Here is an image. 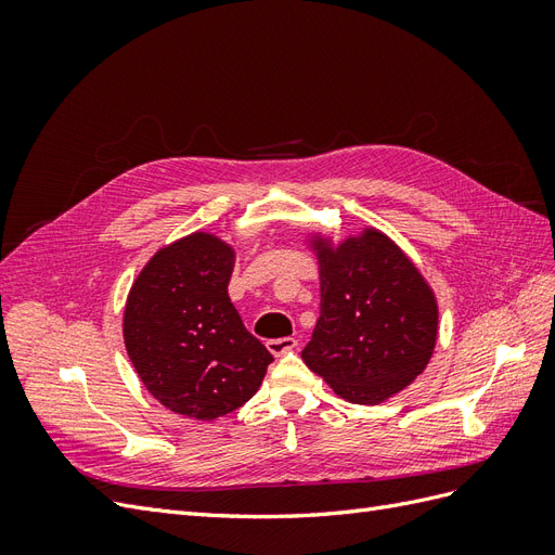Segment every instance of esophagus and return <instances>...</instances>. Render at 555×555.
Listing matches in <instances>:
<instances>
[{
    "mask_svg": "<svg viewBox=\"0 0 555 555\" xmlns=\"http://www.w3.org/2000/svg\"><path fill=\"white\" fill-rule=\"evenodd\" d=\"M296 345H298L296 338H278V340H268V343H266L268 351H271L273 357H282L284 351H292Z\"/></svg>",
    "mask_w": 555,
    "mask_h": 555,
    "instance_id": "1",
    "label": "esophagus"
}]
</instances>
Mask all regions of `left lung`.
I'll use <instances>...</instances> for the list:
<instances>
[{
    "mask_svg": "<svg viewBox=\"0 0 555 555\" xmlns=\"http://www.w3.org/2000/svg\"><path fill=\"white\" fill-rule=\"evenodd\" d=\"M319 312L304 361L340 398L377 405L426 371L438 343V298L386 233L365 227L333 243L310 233Z\"/></svg>",
    "mask_w": 555,
    "mask_h": 555,
    "instance_id": "1",
    "label": "left lung"
}]
</instances>
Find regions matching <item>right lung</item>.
I'll list each match as a JSON object with an SVG mask.
<instances>
[{"instance_id": "1", "label": "right lung", "mask_w": 555, "mask_h": 555, "mask_svg": "<svg viewBox=\"0 0 555 555\" xmlns=\"http://www.w3.org/2000/svg\"><path fill=\"white\" fill-rule=\"evenodd\" d=\"M233 266L236 249L194 231L150 257L125 304V347L145 389L198 422L245 405L273 361L231 304Z\"/></svg>"}]
</instances>
